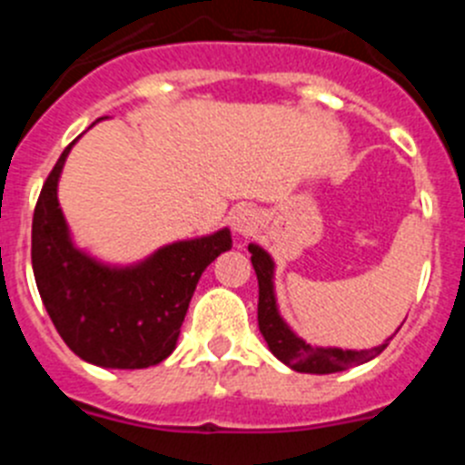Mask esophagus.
<instances>
[{
    "label": "esophagus",
    "mask_w": 465,
    "mask_h": 465,
    "mask_svg": "<svg viewBox=\"0 0 465 465\" xmlns=\"http://www.w3.org/2000/svg\"><path fill=\"white\" fill-rule=\"evenodd\" d=\"M258 228V213L252 207H242L232 213V230L237 235H252Z\"/></svg>",
    "instance_id": "obj_1"
}]
</instances>
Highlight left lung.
Masks as SVG:
<instances>
[{
    "mask_svg": "<svg viewBox=\"0 0 465 465\" xmlns=\"http://www.w3.org/2000/svg\"><path fill=\"white\" fill-rule=\"evenodd\" d=\"M252 252V265L258 277V328H261L262 338L268 342L270 351L277 356L282 363L298 372H310V375H331V372L347 371L354 365L365 363V361L375 359L389 347V338L384 344L372 349H338V347H312L305 340H300L277 310V300H274V262L268 252H262L261 246L249 244Z\"/></svg>",
    "mask_w": 465,
    "mask_h": 465,
    "instance_id": "left-lung-1",
    "label": "left lung"
}]
</instances>
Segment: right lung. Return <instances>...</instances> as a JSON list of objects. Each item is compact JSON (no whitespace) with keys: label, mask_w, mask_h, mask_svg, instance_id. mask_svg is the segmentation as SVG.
<instances>
[{"label":"right lung","mask_w":465,"mask_h":465,"mask_svg":"<svg viewBox=\"0 0 465 465\" xmlns=\"http://www.w3.org/2000/svg\"><path fill=\"white\" fill-rule=\"evenodd\" d=\"M76 142V139H74ZM69 143L41 188L32 219V270L53 326L79 359L139 371L174 351L204 268L232 246L230 230L174 242L130 268H111L76 249L57 203Z\"/></svg>","instance_id":"right-lung-1"}]
</instances>
